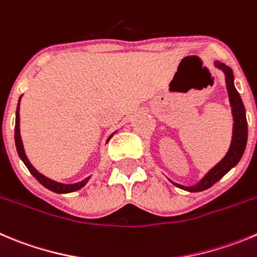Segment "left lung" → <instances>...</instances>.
Wrapping results in <instances>:
<instances>
[{"label": "left lung", "instance_id": "left-lung-1", "mask_svg": "<svg viewBox=\"0 0 257 257\" xmlns=\"http://www.w3.org/2000/svg\"><path fill=\"white\" fill-rule=\"evenodd\" d=\"M215 67L222 70L223 74L225 76V88H227L228 99H229L230 110H232L233 117V127H232V140H230L229 149H228L227 154L222 158V161L219 163H216L211 169L206 172L204 177L196 182L195 185L185 186L180 185V183L173 182L171 181L176 187L185 190L188 192H200L204 191L206 188L211 187L215 182L220 180L224 175H227L228 172L236 167L237 163L241 161L242 155H243L244 149H246L247 144V119H246V109H244L243 102L241 99V95L237 91L236 86H234V75H233L232 69L229 66L225 65L224 62L219 60L214 61Z\"/></svg>", "mask_w": 257, "mask_h": 257}]
</instances>
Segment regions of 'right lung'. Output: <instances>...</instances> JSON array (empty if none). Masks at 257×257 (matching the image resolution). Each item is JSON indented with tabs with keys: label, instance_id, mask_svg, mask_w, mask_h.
Returning <instances> with one entry per match:
<instances>
[{
	"label": "right lung",
	"instance_id": "right-lung-1",
	"mask_svg": "<svg viewBox=\"0 0 257 257\" xmlns=\"http://www.w3.org/2000/svg\"><path fill=\"white\" fill-rule=\"evenodd\" d=\"M23 96V95H21ZM21 96L19 98V102H18V108H16V118H15V145H16V150H18V154L20 157V159L23 161V163L27 166V168L29 169V172L34 176L35 178L38 180V182L42 183L46 188L51 190V191L56 192V194H70V192H74L82 188L84 186L88 183V181L90 180L91 176H88L86 178H84L82 181L76 183H62V182H57L55 180H51V178L46 177L44 175H42L41 172H38V169L34 168L30 161L28 159L27 154H25V149H24V145H23V140H21V135H20V100H21ZM117 131L112 134L109 138L107 139V143L109 141V139L112 138Z\"/></svg>",
	"mask_w": 257,
	"mask_h": 257
}]
</instances>
